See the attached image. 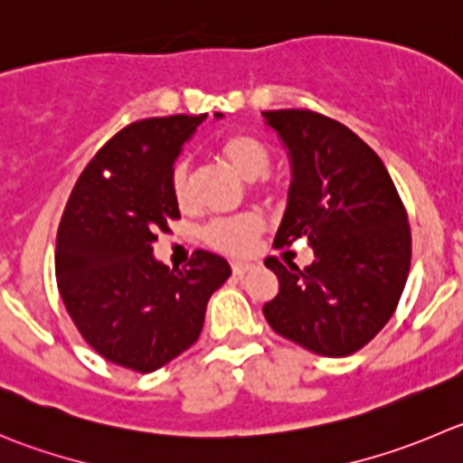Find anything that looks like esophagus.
<instances>
[{
  "mask_svg": "<svg viewBox=\"0 0 463 463\" xmlns=\"http://www.w3.org/2000/svg\"><path fill=\"white\" fill-rule=\"evenodd\" d=\"M252 263H245V261H234L232 263V270H234V275H239V277H243V275H248L250 270H252Z\"/></svg>",
  "mask_w": 463,
  "mask_h": 463,
  "instance_id": "obj_1",
  "label": "esophagus"
}]
</instances>
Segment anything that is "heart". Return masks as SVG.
Returning a JSON list of instances; mask_svg holds the SVG:
<instances>
[{
  "label": "heart",
  "mask_w": 463,
  "mask_h": 463,
  "mask_svg": "<svg viewBox=\"0 0 463 463\" xmlns=\"http://www.w3.org/2000/svg\"><path fill=\"white\" fill-rule=\"evenodd\" d=\"M224 161L236 170L243 179L252 182L259 191H266L263 175L270 168V152L259 138L250 134H236L227 138L220 147ZM170 191L179 206L191 204L193 177L191 163L186 158L177 161L170 170ZM263 220L254 213H241L234 218L215 220L204 229V241L213 250L224 254H245L252 248L254 241L261 236Z\"/></svg>",
  "instance_id": "1"
}]
</instances>
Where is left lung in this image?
Here are the masks:
<instances>
[{
    "label": "left lung",
    "mask_w": 463,
    "mask_h": 463,
    "mask_svg": "<svg viewBox=\"0 0 463 463\" xmlns=\"http://www.w3.org/2000/svg\"><path fill=\"white\" fill-rule=\"evenodd\" d=\"M288 149V204L275 248L307 239L314 263L266 259L279 293L263 305L279 336L347 356L389 323L407 284L411 232L382 158L341 122L307 109L261 113Z\"/></svg>",
    "instance_id": "left-lung-1"
}]
</instances>
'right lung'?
<instances>
[{"instance_id": "add662e5", "label": "right lung", "mask_w": 463, "mask_h": 463, "mask_svg": "<svg viewBox=\"0 0 463 463\" xmlns=\"http://www.w3.org/2000/svg\"><path fill=\"white\" fill-rule=\"evenodd\" d=\"M222 118V113H215ZM204 116L147 118L88 163L56 236V281L88 345L116 366L152 373L197 341L206 302L232 268L197 250L177 270L154 259L156 232L179 218L170 170Z\"/></svg>"}]
</instances>
